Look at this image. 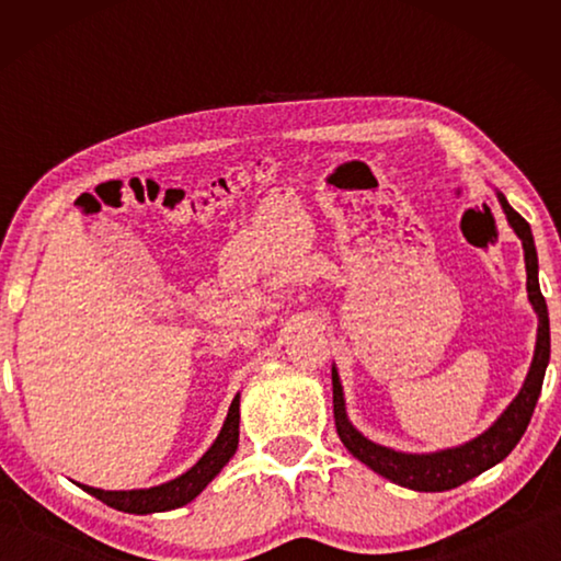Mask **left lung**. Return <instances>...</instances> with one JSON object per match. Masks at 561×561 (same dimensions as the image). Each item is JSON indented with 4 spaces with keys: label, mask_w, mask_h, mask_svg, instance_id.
<instances>
[{
    "label": "left lung",
    "mask_w": 561,
    "mask_h": 561,
    "mask_svg": "<svg viewBox=\"0 0 561 561\" xmlns=\"http://www.w3.org/2000/svg\"><path fill=\"white\" fill-rule=\"evenodd\" d=\"M497 201L502 205L507 222L515 234L519 237L522 250H525V270H527V299L537 314V344L535 356H531L529 371L525 383H522L519 393L512 398V403L497 415V421L490 425L488 431H482L478 438H472L455 448H443L433 453H403L386 448L368 440L354 423L348 421L346 413V398L344 386H341L339 368L331 366V386H334V421L336 433L341 443L346 445V450L354 455L356 460L368 465L374 472L383 474L386 480L396 482V485L415 490V492H443L453 490L478 478L480 472L490 470L492 465H497L507 458L512 448L519 443L525 435L529 417L535 413L537 398L542 393L545 371L549 364V314H547V301L539 289V262H537V247L535 237L525 217L512 210L507 197L495 190Z\"/></svg>",
    "instance_id": "1"
}]
</instances>
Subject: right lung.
<instances>
[{"label":"right lung","mask_w":561,"mask_h":561,"mask_svg":"<svg viewBox=\"0 0 561 561\" xmlns=\"http://www.w3.org/2000/svg\"><path fill=\"white\" fill-rule=\"evenodd\" d=\"M240 445V393L232 398L230 411L222 423V431L217 433L215 443L207 448V453L197 460L193 468L178 474L175 480H168L163 485L156 488H140V490H101L91 485H76L83 488L108 507L130 512V515H150V512H168L175 507H183L193 502L201 492L210 485V482L220 474V470L230 462L232 455Z\"/></svg>","instance_id":"add662e5"}]
</instances>
